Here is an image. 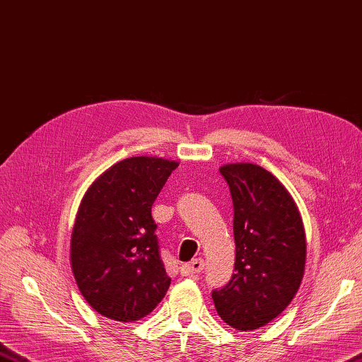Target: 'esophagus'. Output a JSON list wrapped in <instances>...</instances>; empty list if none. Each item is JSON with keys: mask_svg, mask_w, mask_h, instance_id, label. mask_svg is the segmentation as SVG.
<instances>
[{"mask_svg": "<svg viewBox=\"0 0 362 362\" xmlns=\"http://www.w3.org/2000/svg\"><path fill=\"white\" fill-rule=\"evenodd\" d=\"M204 270V261L202 259V257H197V259L190 261L187 264H184L181 267V274L184 276H194L197 274H202V272Z\"/></svg>", "mask_w": 362, "mask_h": 362, "instance_id": "obj_1", "label": "esophagus"}]
</instances>
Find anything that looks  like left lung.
I'll return each mask as SVG.
<instances>
[{"mask_svg": "<svg viewBox=\"0 0 362 362\" xmlns=\"http://www.w3.org/2000/svg\"><path fill=\"white\" fill-rule=\"evenodd\" d=\"M220 173L234 206V274L212 291L228 325L250 331L267 325L297 293L305 274L306 238L292 195L256 164H226Z\"/></svg>", "mask_w": 362, "mask_h": 362, "instance_id": "1", "label": "left lung"}]
</instances>
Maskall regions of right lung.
Instances as JSON below:
<instances>
[{
	"instance_id": "right-lung-1",
	"label": "right lung",
	"mask_w": 362,
	"mask_h": 362,
	"mask_svg": "<svg viewBox=\"0 0 362 362\" xmlns=\"http://www.w3.org/2000/svg\"><path fill=\"white\" fill-rule=\"evenodd\" d=\"M178 162L134 156L87 189L70 242L73 276L98 314L117 322L148 315L170 286L151 206Z\"/></svg>"
}]
</instances>
